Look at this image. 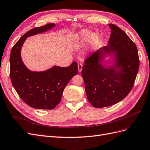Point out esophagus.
I'll list each match as a JSON object with an SVG mask.
<instances>
[{
	"label": "esophagus",
	"instance_id": "1",
	"mask_svg": "<svg viewBox=\"0 0 150 150\" xmlns=\"http://www.w3.org/2000/svg\"><path fill=\"white\" fill-rule=\"evenodd\" d=\"M78 71L79 72H81V71H82V69H83V64H81V63H78Z\"/></svg>",
	"mask_w": 150,
	"mask_h": 150
}]
</instances>
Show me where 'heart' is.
Instances as JSON below:
<instances>
[{"label":"heart","instance_id":"1","mask_svg":"<svg viewBox=\"0 0 150 150\" xmlns=\"http://www.w3.org/2000/svg\"><path fill=\"white\" fill-rule=\"evenodd\" d=\"M90 31L88 30H82L77 34L74 38V44L77 47L82 46L89 39V42L91 44L96 45L98 43L99 40V36L96 33H93L90 35Z\"/></svg>","mask_w":150,"mask_h":150}]
</instances>
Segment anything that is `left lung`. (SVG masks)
I'll use <instances>...</instances> for the list:
<instances>
[{
    "label": "left lung",
    "instance_id": "8db88e82",
    "mask_svg": "<svg viewBox=\"0 0 150 150\" xmlns=\"http://www.w3.org/2000/svg\"><path fill=\"white\" fill-rule=\"evenodd\" d=\"M109 26L111 34L108 46L86 58L81 71L88 101L98 108L115 104L129 93L139 66L135 44L119 27ZM107 53H113L116 58L113 67L106 68L100 64Z\"/></svg>",
    "mask_w": 150,
    "mask_h": 150
}]
</instances>
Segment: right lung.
Wrapping results in <instances>:
<instances>
[{
  "mask_svg": "<svg viewBox=\"0 0 150 150\" xmlns=\"http://www.w3.org/2000/svg\"><path fill=\"white\" fill-rule=\"evenodd\" d=\"M50 23L30 29L19 39L12 48L10 55V77L13 88L25 103L35 109L52 110L60 103L65 87L78 74L76 62L68 67L54 66L42 72L29 70L22 62L21 50L28 37L51 29Z\"/></svg>",
  "mask_w": 150,
  "mask_h": 150,
  "instance_id": "add662e5",
  "label": "right lung"
}]
</instances>
